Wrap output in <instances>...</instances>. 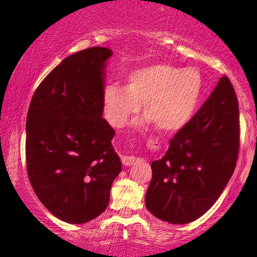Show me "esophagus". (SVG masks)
I'll use <instances>...</instances> for the list:
<instances>
[{"label": "esophagus", "mask_w": 257, "mask_h": 257, "mask_svg": "<svg viewBox=\"0 0 257 257\" xmlns=\"http://www.w3.org/2000/svg\"><path fill=\"white\" fill-rule=\"evenodd\" d=\"M139 159H140V158L134 157V156H123L122 163H123V166L131 167V166H133V164H135L137 162H139Z\"/></svg>", "instance_id": "esophagus-1"}]
</instances>
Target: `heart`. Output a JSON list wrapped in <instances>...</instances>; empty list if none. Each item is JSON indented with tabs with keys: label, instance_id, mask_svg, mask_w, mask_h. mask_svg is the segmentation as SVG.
Masks as SVG:
<instances>
[{
	"label": "heart",
	"instance_id": "b5f03b06",
	"mask_svg": "<svg viewBox=\"0 0 257 257\" xmlns=\"http://www.w3.org/2000/svg\"><path fill=\"white\" fill-rule=\"evenodd\" d=\"M204 82L194 67L157 64L129 75L128 87L110 85L105 91L108 122L122 126L145 104V113L167 133L182 129L198 108Z\"/></svg>",
	"mask_w": 257,
	"mask_h": 257
}]
</instances>
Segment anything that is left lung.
I'll list each match as a JSON object with an SVG mask.
<instances>
[{
  "label": "left lung",
  "mask_w": 257,
  "mask_h": 257,
  "mask_svg": "<svg viewBox=\"0 0 257 257\" xmlns=\"http://www.w3.org/2000/svg\"><path fill=\"white\" fill-rule=\"evenodd\" d=\"M239 107L227 76L192 119L176 133L163 158L152 162L146 208L182 225L205 214L231 179L239 153Z\"/></svg>",
  "instance_id": "left-lung-1"
}]
</instances>
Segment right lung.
Segmentation results:
<instances>
[{
  "label": "right lung",
  "instance_id": "add662e5",
  "mask_svg": "<svg viewBox=\"0 0 257 257\" xmlns=\"http://www.w3.org/2000/svg\"><path fill=\"white\" fill-rule=\"evenodd\" d=\"M91 47L64 59L35 90L26 117V170L41 203L58 219L85 223L107 208L122 164L102 118L105 61Z\"/></svg>",
  "mask_w": 257,
  "mask_h": 257
}]
</instances>
